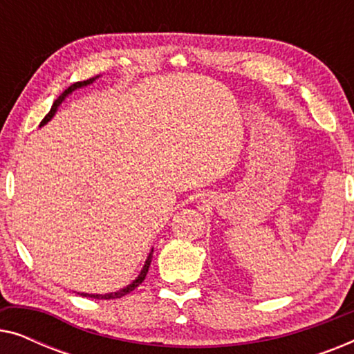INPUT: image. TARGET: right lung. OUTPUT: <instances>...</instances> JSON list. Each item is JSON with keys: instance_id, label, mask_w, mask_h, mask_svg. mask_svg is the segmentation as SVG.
Here are the masks:
<instances>
[{"instance_id": "obj_1", "label": "right lung", "mask_w": 354, "mask_h": 354, "mask_svg": "<svg viewBox=\"0 0 354 354\" xmlns=\"http://www.w3.org/2000/svg\"><path fill=\"white\" fill-rule=\"evenodd\" d=\"M98 77H100V75L91 77V79H88V80H84V82H75V84H72V85L69 86V88L62 91V93L59 95V98H57V100L55 101V103H53L51 109H50V113H48V114L45 115V119H43L41 122H40V127H43V125H46L48 122H50V120H51L53 118H55V114L57 113V108H59V106L62 104V101H64V100L67 98V96L72 95V91H75V90H79V88H84V86H88V85H91L96 79H98ZM151 258H153V250L149 251L148 258H147V261H145L143 268H142V270H140V274L137 275V279L132 280V282H130V283L127 285V287H124V288L118 290V292H111V293H80V292H77V293H79L80 297H85V298H95V299H114V298H122L124 295H127V293H130V292H133V290L137 288L138 285L143 282L145 277H147V274H148L149 264H151Z\"/></svg>"}]
</instances>
